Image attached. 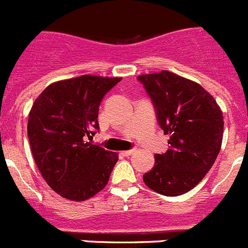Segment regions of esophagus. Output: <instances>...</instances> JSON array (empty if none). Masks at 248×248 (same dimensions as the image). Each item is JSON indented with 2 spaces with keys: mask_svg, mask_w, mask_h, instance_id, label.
Returning a JSON list of instances; mask_svg holds the SVG:
<instances>
[{
  "mask_svg": "<svg viewBox=\"0 0 248 248\" xmlns=\"http://www.w3.org/2000/svg\"><path fill=\"white\" fill-rule=\"evenodd\" d=\"M135 153V149H133V150H125V151H122V154L124 155V156H131V155L134 154Z\"/></svg>",
  "mask_w": 248,
  "mask_h": 248,
  "instance_id": "1",
  "label": "esophagus"
}]
</instances>
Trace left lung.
I'll return each instance as SVG.
<instances>
[{
  "instance_id": "8db88e82",
  "label": "left lung",
  "mask_w": 248,
  "mask_h": 248,
  "mask_svg": "<svg viewBox=\"0 0 248 248\" xmlns=\"http://www.w3.org/2000/svg\"><path fill=\"white\" fill-rule=\"evenodd\" d=\"M138 79L170 137L168 151L155 155L154 168L143 180L157 194L179 196L194 189L214 165L222 144V110L199 83L171 72L140 74Z\"/></svg>"
}]
</instances>
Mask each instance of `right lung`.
I'll list each match as a JSON object with an SVG mask.
<instances>
[{"label":"right lung","mask_w":248,"mask_h":248,"mask_svg":"<svg viewBox=\"0 0 248 248\" xmlns=\"http://www.w3.org/2000/svg\"><path fill=\"white\" fill-rule=\"evenodd\" d=\"M120 80L92 74L58 80L31 108L27 133L34 163L62 198L85 201L108 184L118 153L93 145L92 139L94 129H99L100 102Z\"/></svg>","instance_id":"add662e5"}]
</instances>
